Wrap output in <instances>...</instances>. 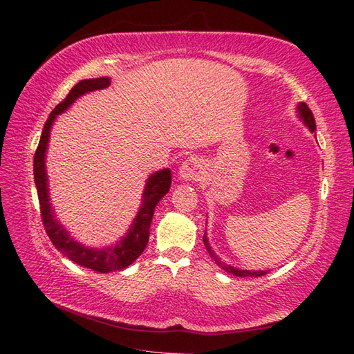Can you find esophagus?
<instances>
[{
	"mask_svg": "<svg viewBox=\"0 0 354 354\" xmlns=\"http://www.w3.org/2000/svg\"><path fill=\"white\" fill-rule=\"evenodd\" d=\"M204 164L199 160V158H189V160H185L181 165V169H179V175L181 178L187 179V181H201L202 178H204Z\"/></svg>",
	"mask_w": 354,
	"mask_h": 354,
	"instance_id": "34e87169",
	"label": "esophagus"
}]
</instances>
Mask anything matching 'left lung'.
Masks as SVG:
<instances>
[{
  "mask_svg": "<svg viewBox=\"0 0 354 354\" xmlns=\"http://www.w3.org/2000/svg\"><path fill=\"white\" fill-rule=\"evenodd\" d=\"M298 111H299V115H301V118L304 120V123H306L307 126H309V129H310L312 132H315V129H317V124H315V117H313V112L310 111V108L307 106L306 103H299ZM204 245H205V248H207L208 254L212 255V257L214 259V261L217 263V265H219L223 270H227V272H230V274H232V275H236V277H261V275L268 274V270H259V272H254V270H240V269H236V268H232V266H230V265H225V263H222L219 259L216 257L213 250H212V248H209L207 236H204Z\"/></svg>",
  "mask_w": 354,
  "mask_h": 354,
  "instance_id": "left-lung-1",
  "label": "left lung"
}]
</instances>
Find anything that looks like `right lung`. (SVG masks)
Here are the masks:
<instances>
[{
    "label": "right lung",
    "mask_w": 354,
    "mask_h": 354,
    "mask_svg": "<svg viewBox=\"0 0 354 354\" xmlns=\"http://www.w3.org/2000/svg\"><path fill=\"white\" fill-rule=\"evenodd\" d=\"M108 85H109L108 77L80 80L79 84L74 85L71 88V91L66 94L65 99L51 111L47 122H45L39 145L36 147L35 160H33L35 183H36L37 199H39V209H41V217H42L45 232L48 234L53 245H55L64 255H66L71 261L77 263L80 266H85L88 269L97 270V272H102V274L124 269L142 254L149 242L150 223H152L155 207L158 202L162 199L164 194L169 192L170 183H171V173L169 169L156 171L155 175L149 178L145 194H142V205L140 208L138 216L135 217L129 234H127L117 246L108 248V250H102V251L89 250V248L74 242V240L68 236V232H66L64 227H61L59 222L55 219V214H53L51 205H50L47 176H45V164H44L45 149H47L53 120H55L57 114H61V112H64L66 108H68L79 95L89 91H95V89H102Z\"/></svg>",
    "instance_id": "add662e5"
}]
</instances>
